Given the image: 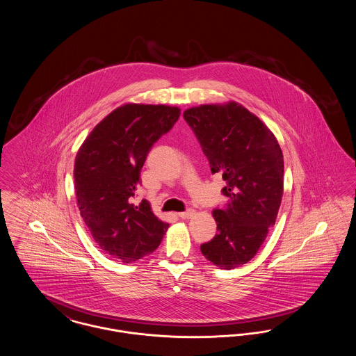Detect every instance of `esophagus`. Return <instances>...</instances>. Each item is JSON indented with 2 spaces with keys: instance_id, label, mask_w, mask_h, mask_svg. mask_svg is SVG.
<instances>
[{
  "instance_id": "esophagus-1",
  "label": "esophagus",
  "mask_w": 356,
  "mask_h": 356,
  "mask_svg": "<svg viewBox=\"0 0 356 356\" xmlns=\"http://www.w3.org/2000/svg\"><path fill=\"white\" fill-rule=\"evenodd\" d=\"M193 213H195L193 209H188L186 212H180V213H179V218H181V219H189L191 216H193Z\"/></svg>"
}]
</instances>
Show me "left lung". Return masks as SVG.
<instances>
[{
    "label": "left lung",
    "instance_id": "8db88e82",
    "mask_svg": "<svg viewBox=\"0 0 356 356\" xmlns=\"http://www.w3.org/2000/svg\"><path fill=\"white\" fill-rule=\"evenodd\" d=\"M184 119L229 197L227 208L212 212L219 232L200 250L216 267L232 270L257 254L275 224L284 189L283 152L270 128L238 102L192 106Z\"/></svg>",
    "mask_w": 356,
    "mask_h": 356
}]
</instances>
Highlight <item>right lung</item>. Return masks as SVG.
I'll list each match as a JSON object with an SVG mask.
<instances>
[{
  "label": "right lung",
  "mask_w": 356,
  "mask_h": 356,
  "mask_svg": "<svg viewBox=\"0 0 356 356\" xmlns=\"http://www.w3.org/2000/svg\"><path fill=\"white\" fill-rule=\"evenodd\" d=\"M180 118L164 104H124L92 129L74 160L77 205L90 235L111 257L134 263L152 254L170 224L145 199L134 204L140 170L153 144Z\"/></svg>",
  "instance_id": "add662e5"
}]
</instances>
